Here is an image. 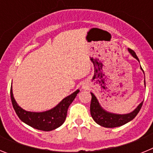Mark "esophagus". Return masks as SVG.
I'll use <instances>...</instances> for the list:
<instances>
[{"mask_svg": "<svg viewBox=\"0 0 153 153\" xmlns=\"http://www.w3.org/2000/svg\"><path fill=\"white\" fill-rule=\"evenodd\" d=\"M83 89H86V86H83Z\"/></svg>", "mask_w": 153, "mask_h": 153, "instance_id": "obj_1", "label": "esophagus"}]
</instances>
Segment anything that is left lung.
Masks as SVG:
<instances>
[{
    "label": "left lung",
    "instance_id": "obj_1",
    "mask_svg": "<svg viewBox=\"0 0 153 153\" xmlns=\"http://www.w3.org/2000/svg\"><path fill=\"white\" fill-rule=\"evenodd\" d=\"M128 51L133 57L136 58V60L140 62L139 58L137 57L134 51L129 49V48L128 49ZM140 67H141V66H140ZM141 70L144 73L142 67ZM144 84H145L146 86L145 80H144ZM91 93L92 96L91 102H90V114H91V117H93V120L97 124L103 127H106V128H114V127L121 126L124 125V124L127 123L132 120H133L136 117L138 113L140 112L143 103V101L133 111L129 113H127V114H116V113H109V112L106 111L103 108H102L100 104L99 103L97 97L94 96V94L93 93Z\"/></svg>",
    "mask_w": 153,
    "mask_h": 153
}]
</instances>
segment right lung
<instances>
[{
	"label": "right lung",
	"instance_id": "1",
	"mask_svg": "<svg viewBox=\"0 0 153 153\" xmlns=\"http://www.w3.org/2000/svg\"><path fill=\"white\" fill-rule=\"evenodd\" d=\"M79 92V90H76L72 94L65 97L55 107L40 113L26 111L19 106L13 97L12 86L10 87V98L13 109L22 122L39 130L51 131L60 127L64 123L68 107Z\"/></svg>",
	"mask_w": 153,
	"mask_h": 153
}]
</instances>
